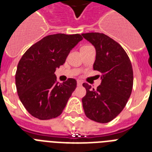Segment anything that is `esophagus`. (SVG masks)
Here are the masks:
<instances>
[{
  "label": "esophagus",
  "instance_id": "34e87169",
  "mask_svg": "<svg viewBox=\"0 0 152 152\" xmlns=\"http://www.w3.org/2000/svg\"><path fill=\"white\" fill-rule=\"evenodd\" d=\"M82 83H82V81L81 80H77V85L78 86H81L82 85Z\"/></svg>",
  "mask_w": 152,
  "mask_h": 152
}]
</instances>
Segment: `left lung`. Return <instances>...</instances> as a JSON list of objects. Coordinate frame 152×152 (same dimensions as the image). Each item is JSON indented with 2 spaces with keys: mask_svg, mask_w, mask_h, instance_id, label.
I'll use <instances>...</instances> for the list:
<instances>
[{
  "mask_svg": "<svg viewBox=\"0 0 152 152\" xmlns=\"http://www.w3.org/2000/svg\"><path fill=\"white\" fill-rule=\"evenodd\" d=\"M95 48L94 70L102 73L96 90L83 83L87 94L82 99L86 116L96 122L107 123L122 111L132 93L133 72L124 49L106 34L97 32L82 34Z\"/></svg>",
  "mask_w": 152,
  "mask_h": 152,
  "instance_id": "8db88e82",
  "label": "left lung"
}]
</instances>
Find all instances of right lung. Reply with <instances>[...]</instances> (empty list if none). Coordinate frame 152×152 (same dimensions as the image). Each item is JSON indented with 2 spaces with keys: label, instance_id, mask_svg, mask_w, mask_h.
Masks as SVG:
<instances>
[{
  "label": "right lung",
  "instance_id": "obj_1",
  "mask_svg": "<svg viewBox=\"0 0 152 152\" xmlns=\"http://www.w3.org/2000/svg\"><path fill=\"white\" fill-rule=\"evenodd\" d=\"M83 39L80 34H55L30 47L19 61L15 85L20 101L40 120L61 115L76 88V80L57 82L55 70L64 64L70 51Z\"/></svg>",
  "mask_w": 152,
  "mask_h": 152
}]
</instances>
